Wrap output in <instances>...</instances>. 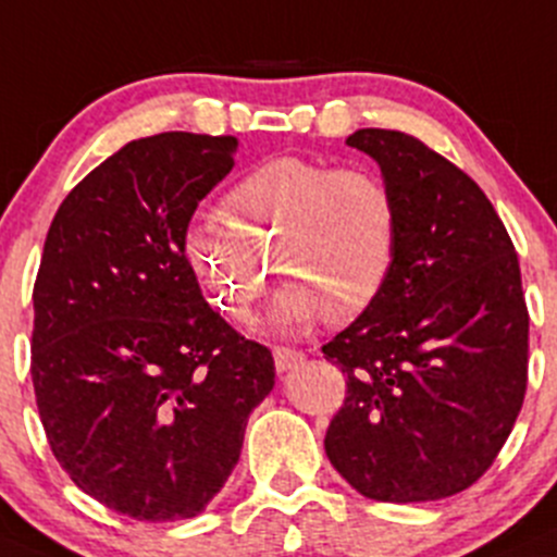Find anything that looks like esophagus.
Instances as JSON below:
<instances>
[{
  "label": "esophagus",
  "mask_w": 557,
  "mask_h": 557,
  "mask_svg": "<svg viewBox=\"0 0 557 557\" xmlns=\"http://www.w3.org/2000/svg\"><path fill=\"white\" fill-rule=\"evenodd\" d=\"M298 362H304V352H298V349H290V347H274V366H277L280 373L290 371V368H296Z\"/></svg>",
  "instance_id": "esophagus-1"
}]
</instances>
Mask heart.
Masks as SVG:
<instances>
[{"label":"heart","mask_w":557,"mask_h":557,"mask_svg":"<svg viewBox=\"0 0 557 557\" xmlns=\"http://www.w3.org/2000/svg\"><path fill=\"white\" fill-rule=\"evenodd\" d=\"M219 213L230 232L191 226L184 253L210 301L248 320L272 259L285 285L269 325L301 333L349 323L382 298L400 248V205L379 173L307 157H274L237 181Z\"/></svg>","instance_id":"heart-1"}]
</instances>
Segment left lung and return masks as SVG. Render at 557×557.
Returning <instances> with one entry per match:
<instances>
[{"label": "left lung", "instance_id": "8db88e82", "mask_svg": "<svg viewBox=\"0 0 557 557\" xmlns=\"http://www.w3.org/2000/svg\"><path fill=\"white\" fill-rule=\"evenodd\" d=\"M400 205L389 285L323 347L347 376L325 432L338 475L376 502H435L494 465L529 382V309L505 224L465 171L400 131L347 138Z\"/></svg>", "mask_w": 557, "mask_h": 557}]
</instances>
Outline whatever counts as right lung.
<instances>
[{
    "label": "right lung",
    "instance_id": "obj_1",
    "mask_svg": "<svg viewBox=\"0 0 557 557\" xmlns=\"http://www.w3.org/2000/svg\"><path fill=\"white\" fill-rule=\"evenodd\" d=\"M237 138L160 133L69 191L34 283L32 382L69 478L136 520L200 515L224 488L272 352L208 307L184 253Z\"/></svg>",
    "mask_w": 557,
    "mask_h": 557
}]
</instances>
